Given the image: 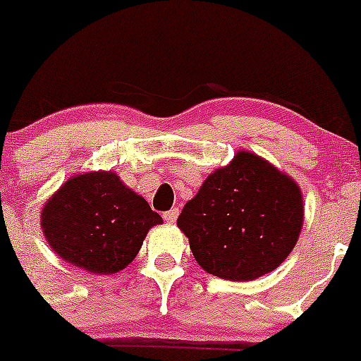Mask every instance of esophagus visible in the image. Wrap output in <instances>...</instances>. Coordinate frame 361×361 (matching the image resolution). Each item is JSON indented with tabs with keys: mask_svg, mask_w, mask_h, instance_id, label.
Segmentation results:
<instances>
[{
	"mask_svg": "<svg viewBox=\"0 0 361 361\" xmlns=\"http://www.w3.org/2000/svg\"><path fill=\"white\" fill-rule=\"evenodd\" d=\"M177 216H178V209H177V207H173V209H170V211H166V213H163V218L168 221V224H173V221L177 220Z\"/></svg>",
	"mask_w": 361,
	"mask_h": 361,
	"instance_id": "34e87169",
	"label": "esophagus"
}]
</instances>
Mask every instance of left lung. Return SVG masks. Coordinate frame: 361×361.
Wrapping results in <instances>:
<instances>
[{
    "label": "left lung",
    "instance_id": "left-lung-1",
    "mask_svg": "<svg viewBox=\"0 0 361 361\" xmlns=\"http://www.w3.org/2000/svg\"><path fill=\"white\" fill-rule=\"evenodd\" d=\"M197 263L229 281L272 272L302 229V195L288 175L249 152L204 180L177 218Z\"/></svg>",
    "mask_w": 361,
    "mask_h": 361
}]
</instances>
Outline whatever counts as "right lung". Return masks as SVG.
<instances>
[{"label": "right lung", "instance_id": "1", "mask_svg": "<svg viewBox=\"0 0 361 361\" xmlns=\"http://www.w3.org/2000/svg\"><path fill=\"white\" fill-rule=\"evenodd\" d=\"M163 218L112 171L75 175L46 202L42 233L51 249L92 274H114L140 252Z\"/></svg>", "mask_w": 361, "mask_h": 361}]
</instances>
